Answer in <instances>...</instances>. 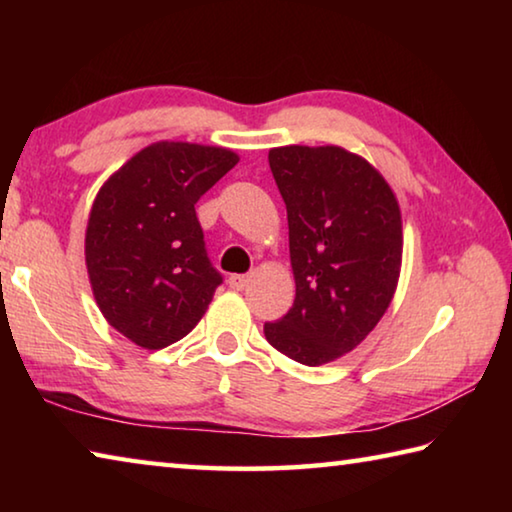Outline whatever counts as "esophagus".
Masks as SVG:
<instances>
[{
    "label": "esophagus",
    "mask_w": 512,
    "mask_h": 512,
    "mask_svg": "<svg viewBox=\"0 0 512 512\" xmlns=\"http://www.w3.org/2000/svg\"><path fill=\"white\" fill-rule=\"evenodd\" d=\"M248 282H250V277H248V275H239V273H235V275H230V277H228V284H230L232 289H237V291L246 289V287H248Z\"/></svg>",
    "instance_id": "34e87169"
}]
</instances>
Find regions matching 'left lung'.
Instances as JSON below:
<instances>
[{
	"label": "left lung",
	"instance_id": "left-lung-1",
	"mask_svg": "<svg viewBox=\"0 0 512 512\" xmlns=\"http://www.w3.org/2000/svg\"><path fill=\"white\" fill-rule=\"evenodd\" d=\"M287 205L296 300L266 341L305 366L352 352L386 314L402 268V212L372 164L341 146L268 151Z\"/></svg>",
	"mask_w": 512,
	"mask_h": 512
}]
</instances>
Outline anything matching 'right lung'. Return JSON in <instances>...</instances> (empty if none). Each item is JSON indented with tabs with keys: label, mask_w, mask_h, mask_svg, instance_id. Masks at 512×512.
Here are the masks:
<instances>
[{
	"label": "right lung",
	"mask_w": 512,
	"mask_h": 512,
	"mask_svg": "<svg viewBox=\"0 0 512 512\" xmlns=\"http://www.w3.org/2000/svg\"><path fill=\"white\" fill-rule=\"evenodd\" d=\"M239 162L223 146L155 142L103 183L85 228V266L103 318L162 350L203 318L221 273L194 205Z\"/></svg>",
	"instance_id": "1"
}]
</instances>
